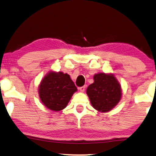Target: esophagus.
I'll return each mask as SVG.
<instances>
[{
  "instance_id": "esophagus-1",
  "label": "esophagus",
  "mask_w": 156,
  "mask_h": 156,
  "mask_svg": "<svg viewBox=\"0 0 156 156\" xmlns=\"http://www.w3.org/2000/svg\"><path fill=\"white\" fill-rule=\"evenodd\" d=\"M79 90H80L81 93H83V92L85 91V86H83V87H79Z\"/></svg>"
}]
</instances>
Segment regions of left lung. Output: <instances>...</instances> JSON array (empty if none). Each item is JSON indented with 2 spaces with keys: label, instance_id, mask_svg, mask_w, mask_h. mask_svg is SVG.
Returning a JSON list of instances; mask_svg holds the SVG:
<instances>
[{
  "label": "left lung",
  "instance_id": "left-lung-1",
  "mask_svg": "<svg viewBox=\"0 0 156 156\" xmlns=\"http://www.w3.org/2000/svg\"><path fill=\"white\" fill-rule=\"evenodd\" d=\"M93 80L86 90L91 105L100 112H108L121 100V85L111 73H95Z\"/></svg>",
  "mask_w": 156,
  "mask_h": 156
}]
</instances>
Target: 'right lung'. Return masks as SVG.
Returning a JSON list of instances; mask_svg holds the SVG:
<instances>
[{
	"label": "right lung",
	"instance_id": "1",
	"mask_svg": "<svg viewBox=\"0 0 156 156\" xmlns=\"http://www.w3.org/2000/svg\"><path fill=\"white\" fill-rule=\"evenodd\" d=\"M78 89L69 74L50 71L41 79L38 87L39 97L50 110L61 111L66 108Z\"/></svg>",
	"mask_w": 156,
	"mask_h": 156
}]
</instances>
